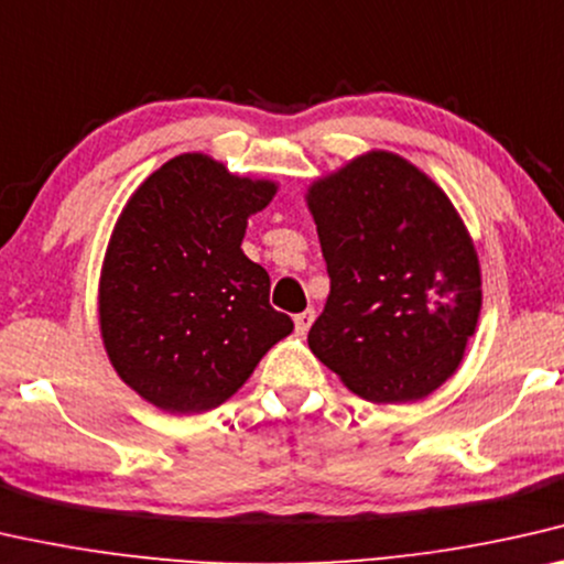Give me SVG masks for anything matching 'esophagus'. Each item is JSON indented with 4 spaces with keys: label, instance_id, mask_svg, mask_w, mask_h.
Masks as SVG:
<instances>
[{
    "label": "esophagus",
    "instance_id": "34e87169",
    "mask_svg": "<svg viewBox=\"0 0 564 564\" xmlns=\"http://www.w3.org/2000/svg\"><path fill=\"white\" fill-rule=\"evenodd\" d=\"M314 316H316L314 308H306V311H301V314L293 316V324H296L299 336H304L311 329V324H314Z\"/></svg>",
    "mask_w": 564,
    "mask_h": 564
}]
</instances>
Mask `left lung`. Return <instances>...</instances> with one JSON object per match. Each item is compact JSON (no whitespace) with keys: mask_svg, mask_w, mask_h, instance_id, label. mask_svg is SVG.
Returning a JSON list of instances; mask_svg holds the SVG:
<instances>
[{"mask_svg":"<svg viewBox=\"0 0 564 564\" xmlns=\"http://www.w3.org/2000/svg\"><path fill=\"white\" fill-rule=\"evenodd\" d=\"M329 299L308 347L351 392L413 402L456 372L481 311V271L433 180L372 151L311 184Z\"/></svg>","mask_w":564,"mask_h":564,"instance_id":"1","label":"left lung"}]
</instances>
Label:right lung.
I'll list each match as a JSON object with an SVG mask.
<instances>
[{
	"mask_svg": "<svg viewBox=\"0 0 564 564\" xmlns=\"http://www.w3.org/2000/svg\"><path fill=\"white\" fill-rule=\"evenodd\" d=\"M275 184L182 154L133 192L100 273V334L121 380L151 405L195 415L242 388L293 322L240 250Z\"/></svg>",
	"mask_w": 564,
	"mask_h": 564,
	"instance_id": "1",
	"label": "right lung"
}]
</instances>
